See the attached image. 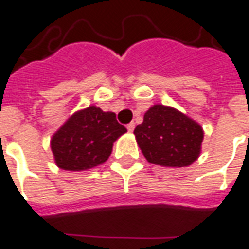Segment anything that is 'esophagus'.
<instances>
[{
  "label": "esophagus",
  "instance_id": "1",
  "mask_svg": "<svg viewBox=\"0 0 249 249\" xmlns=\"http://www.w3.org/2000/svg\"><path fill=\"white\" fill-rule=\"evenodd\" d=\"M134 127H135V124H134L133 122H131V123H128V124H127V130L130 131V133H133Z\"/></svg>",
  "mask_w": 249,
  "mask_h": 249
}]
</instances>
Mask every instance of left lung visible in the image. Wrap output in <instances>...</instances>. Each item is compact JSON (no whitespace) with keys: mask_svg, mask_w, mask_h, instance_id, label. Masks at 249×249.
I'll return each instance as SVG.
<instances>
[{"mask_svg":"<svg viewBox=\"0 0 249 249\" xmlns=\"http://www.w3.org/2000/svg\"><path fill=\"white\" fill-rule=\"evenodd\" d=\"M134 134L147 162L166 167L192 165L200 157L204 139L197 122L163 105L151 106Z\"/></svg>","mask_w":249,"mask_h":249,"instance_id":"1","label":"left lung"}]
</instances>
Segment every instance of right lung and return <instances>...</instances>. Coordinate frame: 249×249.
<instances>
[{
  "label": "right lung",
  "mask_w": 249,
  "mask_h": 249,
  "mask_svg": "<svg viewBox=\"0 0 249 249\" xmlns=\"http://www.w3.org/2000/svg\"><path fill=\"white\" fill-rule=\"evenodd\" d=\"M127 130L116 121L115 112L89 106L72 114L52 135L54 163L70 172H83L105 163L112 144Z\"/></svg>",
  "instance_id": "1"
}]
</instances>
